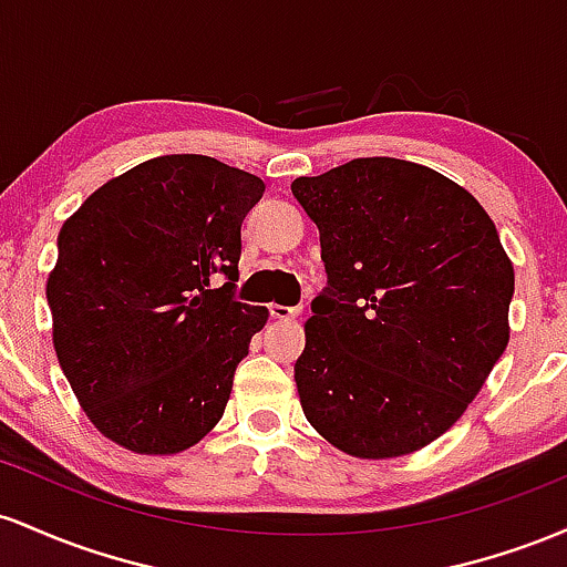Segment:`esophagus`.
<instances>
[{
  "label": "esophagus",
  "instance_id": "obj_1",
  "mask_svg": "<svg viewBox=\"0 0 567 567\" xmlns=\"http://www.w3.org/2000/svg\"><path fill=\"white\" fill-rule=\"evenodd\" d=\"M270 316L278 318V321H291V318L300 316V308H289V305L272 302L270 305Z\"/></svg>",
  "mask_w": 567,
  "mask_h": 567
}]
</instances>
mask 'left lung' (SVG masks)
<instances>
[{"mask_svg":"<svg viewBox=\"0 0 567 567\" xmlns=\"http://www.w3.org/2000/svg\"><path fill=\"white\" fill-rule=\"evenodd\" d=\"M291 193L327 267L295 364L305 417L353 457L415 453L508 346L514 267L498 230L461 184L396 157H355Z\"/></svg>","mask_w":567,"mask_h":567,"instance_id":"obj_1","label":"left lung"}]
</instances>
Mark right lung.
I'll use <instances>...</instances> for the list:
<instances>
[{"label": "right lung", "mask_w": 567, "mask_h": 567, "mask_svg": "<svg viewBox=\"0 0 567 567\" xmlns=\"http://www.w3.org/2000/svg\"><path fill=\"white\" fill-rule=\"evenodd\" d=\"M259 176L163 155L99 187L63 221L48 276L53 346L106 439L138 455L198 444L225 415L267 308L235 302L240 225ZM216 275L228 281L215 289Z\"/></svg>", "instance_id": "1"}]
</instances>
